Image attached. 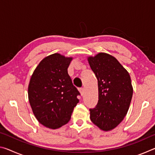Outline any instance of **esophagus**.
Wrapping results in <instances>:
<instances>
[{
  "mask_svg": "<svg viewBox=\"0 0 155 155\" xmlns=\"http://www.w3.org/2000/svg\"><path fill=\"white\" fill-rule=\"evenodd\" d=\"M79 91L81 94V96H83L84 95V92H85V89L83 87H81L79 89Z\"/></svg>",
  "mask_w": 155,
  "mask_h": 155,
  "instance_id": "1",
  "label": "esophagus"
}]
</instances>
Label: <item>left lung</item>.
<instances>
[{
    "label": "left lung",
    "mask_w": 155,
    "mask_h": 155,
    "mask_svg": "<svg viewBox=\"0 0 155 155\" xmlns=\"http://www.w3.org/2000/svg\"><path fill=\"white\" fill-rule=\"evenodd\" d=\"M98 80V101L90 109V120L100 129L111 130L124 120L129 109L133 89L129 73L111 54L99 52L88 57Z\"/></svg>",
    "instance_id": "obj_1"
}]
</instances>
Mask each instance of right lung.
<instances>
[{
  "instance_id": "add662e5",
  "label": "right lung",
  "mask_w": 155,
  "mask_h": 155,
  "mask_svg": "<svg viewBox=\"0 0 155 155\" xmlns=\"http://www.w3.org/2000/svg\"><path fill=\"white\" fill-rule=\"evenodd\" d=\"M72 57L54 53L40 62L28 87V101L38 121L57 129L70 121L79 91L68 73Z\"/></svg>"
}]
</instances>
